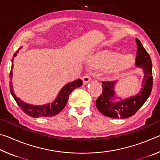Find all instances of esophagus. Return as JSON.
Returning a JSON list of instances; mask_svg holds the SVG:
<instances>
[{
  "mask_svg": "<svg viewBox=\"0 0 160 160\" xmlns=\"http://www.w3.org/2000/svg\"><path fill=\"white\" fill-rule=\"evenodd\" d=\"M82 81L84 84H87L91 81V78L89 75H86L82 78Z\"/></svg>",
  "mask_w": 160,
  "mask_h": 160,
  "instance_id": "esophagus-1",
  "label": "esophagus"
}]
</instances>
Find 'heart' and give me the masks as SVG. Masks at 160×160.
<instances>
[{
  "mask_svg": "<svg viewBox=\"0 0 160 160\" xmlns=\"http://www.w3.org/2000/svg\"><path fill=\"white\" fill-rule=\"evenodd\" d=\"M92 66L101 70H107L109 73L117 75L131 68L135 63L131 54L121 56V53L103 51L94 53L90 58Z\"/></svg>",
  "mask_w": 160,
  "mask_h": 160,
  "instance_id": "b5f03b06",
  "label": "heart"
}]
</instances>
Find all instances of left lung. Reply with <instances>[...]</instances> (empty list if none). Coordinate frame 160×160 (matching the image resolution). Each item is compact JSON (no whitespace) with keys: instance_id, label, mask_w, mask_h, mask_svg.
<instances>
[{"instance_id":"1","label":"left lung","mask_w":160,"mask_h":160,"mask_svg":"<svg viewBox=\"0 0 160 160\" xmlns=\"http://www.w3.org/2000/svg\"><path fill=\"white\" fill-rule=\"evenodd\" d=\"M138 46L135 66L141 68L143 72L142 88L135 96L121 99L115 92L117 81L102 82V93L96 101L97 109L103 115L113 118H126L134 115L147 101L152 88V70L150 56L136 39ZM115 99H119L116 101Z\"/></svg>"}]
</instances>
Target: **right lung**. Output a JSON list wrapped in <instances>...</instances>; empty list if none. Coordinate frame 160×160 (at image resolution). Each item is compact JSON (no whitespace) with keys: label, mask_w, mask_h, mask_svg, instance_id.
Returning <instances> with one entry per match:
<instances>
[{"label":"right lung","mask_w":160,"mask_h":160,"mask_svg":"<svg viewBox=\"0 0 160 160\" xmlns=\"http://www.w3.org/2000/svg\"><path fill=\"white\" fill-rule=\"evenodd\" d=\"M21 48H22V47H21L19 49H20ZM18 52L19 50H18L17 52L13 55L11 70H10V90L12 97L15 100V102H17L18 105L20 107V109L23 111L24 113H25L26 114L31 116V117H51V116L58 114L66 105L70 94L75 88L82 86V81L80 79H78L72 81V82L67 83L59 91L57 97L53 100L52 103H48V104L43 105H34L26 103L15 95L14 90H13V87L10 83L12 79V69L13 66H14L13 61H14V58L17 56V53Z\"/></svg>","instance_id":"right-lung-1"}]
</instances>
